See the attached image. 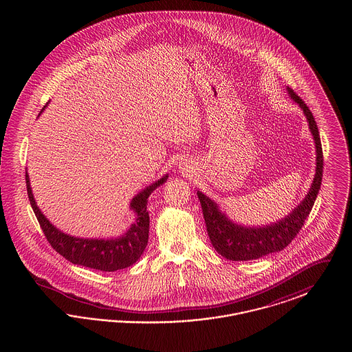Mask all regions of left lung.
I'll return each instance as SVG.
<instances>
[{
    "label": "left lung",
    "instance_id": "left-lung-1",
    "mask_svg": "<svg viewBox=\"0 0 352 352\" xmlns=\"http://www.w3.org/2000/svg\"><path fill=\"white\" fill-rule=\"evenodd\" d=\"M286 92L289 98L301 108L314 140L317 157L313 182L297 207H294L284 218L265 226H245L236 223L220 208L217 201L197 190L211 244L227 260L248 261L283 251L300 232L317 199L323 173V154L318 126L307 105L293 92V89L286 87Z\"/></svg>",
    "mask_w": 352,
    "mask_h": 352
}]
</instances>
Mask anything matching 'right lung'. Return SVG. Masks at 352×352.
Wrapping results in <instances>:
<instances>
[{
	"label": "right lung",
	"mask_w": 352,
	"mask_h": 352,
	"mask_svg": "<svg viewBox=\"0 0 352 352\" xmlns=\"http://www.w3.org/2000/svg\"><path fill=\"white\" fill-rule=\"evenodd\" d=\"M46 107L47 104L43 107L41 113ZM168 178V174H165L162 178L146 186L134 195L129 203V208L133 211L134 221L124 234L116 237H79L60 231L46 218L34 199L29 173L26 170L29 201L51 247L75 265L102 272H115L118 269L128 268L142 256L149 239L151 221L149 212L146 211L148 199L151 192L161 184H165Z\"/></svg>",
	"instance_id": "right-lung-1"
}]
</instances>
